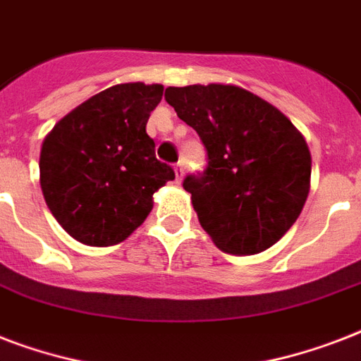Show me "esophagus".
Instances as JSON below:
<instances>
[{"instance_id": "esophagus-1", "label": "esophagus", "mask_w": 361, "mask_h": 361, "mask_svg": "<svg viewBox=\"0 0 361 361\" xmlns=\"http://www.w3.org/2000/svg\"><path fill=\"white\" fill-rule=\"evenodd\" d=\"M174 172H176V181L180 183V181L183 180V164H181V163L176 164V166H174Z\"/></svg>"}]
</instances>
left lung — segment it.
Masks as SVG:
<instances>
[{
	"label": "left lung",
	"instance_id": "obj_1",
	"mask_svg": "<svg viewBox=\"0 0 361 361\" xmlns=\"http://www.w3.org/2000/svg\"><path fill=\"white\" fill-rule=\"evenodd\" d=\"M164 99L208 152L202 174H189L198 221L221 251L257 255L285 236L303 209L311 153L281 110L231 84L166 87Z\"/></svg>",
	"mask_w": 361,
	"mask_h": 361
}]
</instances>
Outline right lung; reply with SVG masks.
I'll use <instances>...</instances> for the list:
<instances>
[{
  "instance_id": "obj_1",
  "label": "right lung",
  "mask_w": 361,
  "mask_h": 361,
  "mask_svg": "<svg viewBox=\"0 0 361 361\" xmlns=\"http://www.w3.org/2000/svg\"><path fill=\"white\" fill-rule=\"evenodd\" d=\"M161 99V84H118L61 118L42 142L39 170L47 206L84 245L127 240L152 212L153 192L174 180L146 133Z\"/></svg>"
}]
</instances>
